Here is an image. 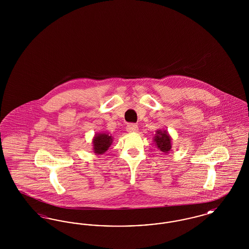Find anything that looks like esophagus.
Returning <instances> with one entry per match:
<instances>
[{"mask_svg":"<svg viewBox=\"0 0 249 249\" xmlns=\"http://www.w3.org/2000/svg\"><path fill=\"white\" fill-rule=\"evenodd\" d=\"M126 130H127V131H129V132L137 131V130H138V126H137L136 124H134V123H130V124L127 125Z\"/></svg>","mask_w":249,"mask_h":249,"instance_id":"obj_1","label":"esophagus"}]
</instances>
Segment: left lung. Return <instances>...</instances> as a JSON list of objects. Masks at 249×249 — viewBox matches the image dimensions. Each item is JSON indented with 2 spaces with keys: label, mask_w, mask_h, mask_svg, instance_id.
<instances>
[{
  "label": "left lung",
  "mask_w": 249,
  "mask_h": 249,
  "mask_svg": "<svg viewBox=\"0 0 249 249\" xmlns=\"http://www.w3.org/2000/svg\"><path fill=\"white\" fill-rule=\"evenodd\" d=\"M154 140L156 144H157V147H158L161 152L168 153V152L171 150V148H172L171 137H170V135L167 133V131L158 130Z\"/></svg>",
  "instance_id": "obj_1"
}]
</instances>
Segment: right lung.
I'll use <instances>...</instances> for the list:
<instances>
[{
    "label": "right lung",
    "mask_w": 249,
    "mask_h": 249,
    "mask_svg": "<svg viewBox=\"0 0 249 249\" xmlns=\"http://www.w3.org/2000/svg\"><path fill=\"white\" fill-rule=\"evenodd\" d=\"M112 142V137L106 133L96 134L93 139V149L97 154H104Z\"/></svg>",
    "instance_id": "right-lung-1"
}]
</instances>
